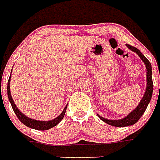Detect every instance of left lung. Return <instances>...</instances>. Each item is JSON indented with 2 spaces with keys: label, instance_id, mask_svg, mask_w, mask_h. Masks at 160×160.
<instances>
[{
  "label": "left lung",
  "instance_id": "1",
  "mask_svg": "<svg viewBox=\"0 0 160 160\" xmlns=\"http://www.w3.org/2000/svg\"><path fill=\"white\" fill-rule=\"evenodd\" d=\"M126 45L128 49L136 53L146 65V68H147V88H146V92H145L144 95L141 98V100L140 101V104H138L137 107L124 118H122L119 120H110V119L102 118L98 114V118H100L101 120L104 121V122L110 124L111 126H115V127H127V126H130V125L136 123L138 120L143 115L145 111L147 110L148 104L151 100L152 91H153V84H152V66L150 62L145 57L144 55L137 48L133 47L129 44H126Z\"/></svg>",
  "mask_w": 160,
  "mask_h": 160
}]
</instances>
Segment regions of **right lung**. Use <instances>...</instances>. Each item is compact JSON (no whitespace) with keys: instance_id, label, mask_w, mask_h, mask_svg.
I'll return each mask as SVG.
<instances>
[{"instance_id":"obj_1","label":"right lung","mask_w":160,"mask_h":160,"mask_svg":"<svg viewBox=\"0 0 160 160\" xmlns=\"http://www.w3.org/2000/svg\"><path fill=\"white\" fill-rule=\"evenodd\" d=\"M10 80H11V75L9 77L8 82V99L9 101H10V103H11L12 110L15 112L17 118H19V120L23 124H25L26 126L31 128H33V129H38V130H47V129H49V128H51L56 126L62 120V118H64V115H65V112H66V109L68 105L64 108V110H63L62 112L60 114V116H58L56 118L50 121H38L35 120V119H32V118H27L26 116H25V115L23 114L22 112L17 108L16 104H14V102L12 100V96H11V92H10Z\"/></svg>"}]
</instances>
